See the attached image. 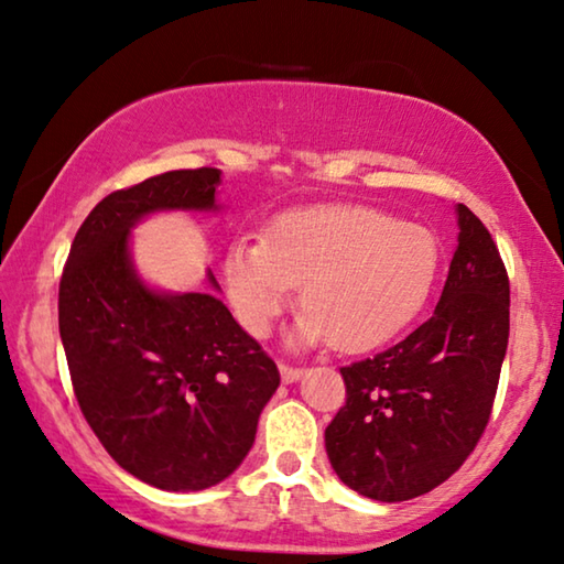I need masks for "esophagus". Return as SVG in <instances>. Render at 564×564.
Returning <instances> with one entry per match:
<instances>
[{
	"instance_id": "obj_1",
	"label": "esophagus",
	"mask_w": 564,
	"mask_h": 564,
	"mask_svg": "<svg viewBox=\"0 0 564 564\" xmlns=\"http://www.w3.org/2000/svg\"><path fill=\"white\" fill-rule=\"evenodd\" d=\"M302 375H304V369H302V367L280 365V377H282V382H284V384H292V382H297Z\"/></svg>"
}]
</instances>
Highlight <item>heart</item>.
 Returning a JSON list of instances; mask_svg holds the SVG:
<instances>
[{
  "instance_id": "obj_1",
  "label": "heart",
  "mask_w": 564,
  "mask_h": 564,
  "mask_svg": "<svg viewBox=\"0 0 564 564\" xmlns=\"http://www.w3.org/2000/svg\"><path fill=\"white\" fill-rule=\"evenodd\" d=\"M440 272V242L417 221L362 205L302 207L276 217L264 239H237L225 257L235 315L267 337L302 284L304 312L290 343L345 352L387 343L427 302Z\"/></svg>"
}]
</instances>
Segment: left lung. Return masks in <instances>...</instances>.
<instances>
[{
    "label": "left lung",
    "instance_id": "left-lung-1",
    "mask_svg": "<svg viewBox=\"0 0 564 564\" xmlns=\"http://www.w3.org/2000/svg\"><path fill=\"white\" fill-rule=\"evenodd\" d=\"M455 215L457 249L432 317L394 347L339 369L347 402L325 430L327 457L369 500L435 490L490 420L510 337V282L482 221L465 205Z\"/></svg>",
    "mask_w": 564,
    "mask_h": 564
}]
</instances>
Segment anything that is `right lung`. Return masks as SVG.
Listing matches in <instances>:
<instances>
[{
    "label": "right lung",
    "mask_w": 564,
    "mask_h": 564,
    "mask_svg": "<svg viewBox=\"0 0 564 564\" xmlns=\"http://www.w3.org/2000/svg\"><path fill=\"white\" fill-rule=\"evenodd\" d=\"M212 167L156 174L112 192L74 237L59 282V337L82 414L115 463L167 492L221 482L254 445L280 387L262 347L215 289L152 288L132 229L156 212H221Z\"/></svg>",
    "instance_id": "1"
}]
</instances>
